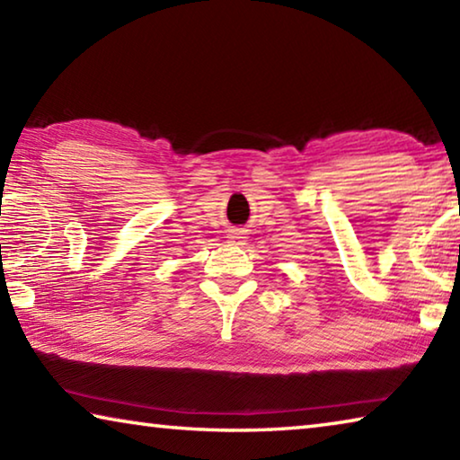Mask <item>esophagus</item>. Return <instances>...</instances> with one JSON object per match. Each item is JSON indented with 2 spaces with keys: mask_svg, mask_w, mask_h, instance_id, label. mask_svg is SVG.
<instances>
[{
  "mask_svg": "<svg viewBox=\"0 0 460 460\" xmlns=\"http://www.w3.org/2000/svg\"><path fill=\"white\" fill-rule=\"evenodd\" d=\"M245 237L241 235V231H231L229 233V243H241V241H243Z\"/></svg>",
  "mask_w": 460,
  "mask_h": 460,
  "instance_id": "esophagus-1",
  "label": "esophagus"
}]
</instances>
